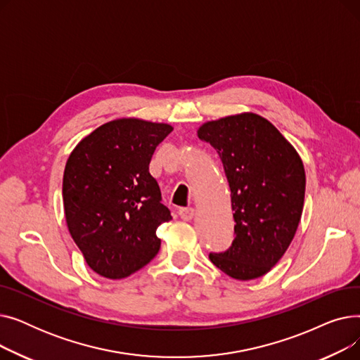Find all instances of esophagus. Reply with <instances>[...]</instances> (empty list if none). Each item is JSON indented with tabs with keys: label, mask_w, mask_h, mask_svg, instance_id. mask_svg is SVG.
<instances>
[{
	"label": "esophagus",
	"mask_w": 360,
	"mask_h": 360,
	"mask_svg": "<svg viewBox=\"0 0 360 360\" xmlns=\"http://www.w3.org/2000/svg\"><path fill=\"white\" fill-rule=\"evenodd\" d=\"M194 214H195V210L193 209V207H185V209H179V216L185 221L193 220Z\"/></svg>",
	"instance_id": "obj_1"
}]
</instances>
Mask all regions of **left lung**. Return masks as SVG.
I'll use <instances>...</instances> for the list:
<instances>
[{"label":"left lung","instance_id":"left-lung-1","mask_svg":"<svg viewBox=\"0 0 360 360\" xmlns=\"http://www.w3.org/2000/svg\"><path fill=\"white\" fill-rule=\"evenodd\" d=\"M197 136L221 159L236 221L232 247L209 257L232 278L262 277L297 231L305 201L304 163L281 132L254 112L207 121Z\"/></svg>","mask_w":360,"mask_h":360}]
</instances>
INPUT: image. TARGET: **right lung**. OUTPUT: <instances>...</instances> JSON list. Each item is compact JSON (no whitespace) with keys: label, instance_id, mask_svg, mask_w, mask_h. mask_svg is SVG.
Masks as SVG:
<instances>
[{"label":"right lung","instance_id":"right-lung-1","mask_svg":"<svg viewBox=\"0 0 360 360\" xmlns=\"http://www.w3.org/2000/svg\"><path fill=\"white\" fill-rule=\"evenodd\" d=\"M172 129L165 122L118 118L91 131L68 156L65 223L87 266L102 277H128L160 250L156 231L172 216L148 165Z\"/></svg>","mask_w":360,"mask_h":360}]
</instances>
